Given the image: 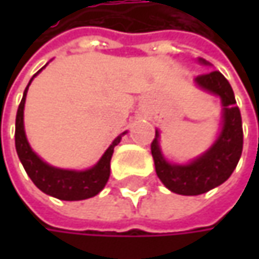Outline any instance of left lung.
Wrapping results in <instances>:
<instances>
[{"instance_id":"left-lung-1","label":"left lung","mask_w":259,"mask_h":259,"mask_svg":"<svg viewBox=\"0 0 259 259\" xmlns=\"http://www.w3.org/2000/svg\"><path fill=\"white\" fill-rule=\"evenodd\" d=\"M200 65L210 63L199 57ZM194 85L204 92L219 96L222 102V122L221 131L203 154L184 164L170 163L163 154L160 147V131L155 130V138L151 143V154L154 158L155 173L165 187L177 194L197 196L206 193L225 183L234 173L238 164L242 145V118L236 106L235 95L229 82L221 72L197 76Z\"/></svg>"}]
</instances>
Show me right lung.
<instances>
[{
	"label": "right lung",
	"instance_id": "obj_1",
	"mask_svg": "<svg viewBox=\"0 0 259 259\" xmlns=\"http://www.w3.org/2000/svg\"><path fill=\"white\" fill-rule=\"evenodd\" d=\"M45 67H41L30 79L23 94V99L18 106L17 116H15V150L28 177L43 193L53 196L60 200H69V202L85 200V199L96 196L105 187L111 174V158L114 154V148L119 144L122 135L126 134V131L115 138L112 144L106 148V151L99 158V161L91 168L69 170V168H59V167L46 163L41 157H38L33 151L24 130V105L27 91H28V86L31 85L33 79Z\"/></svg>",
	"mask_w": 259,
	"mask_h": 259
}]
</instances>
